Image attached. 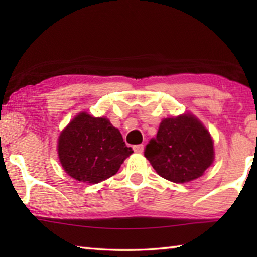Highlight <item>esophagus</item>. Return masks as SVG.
<instances>
[{"mask_svg":"<svg viewBox=\"0 0 257 257\" xmlns=\"http://www.w3.org/2000/svg\"><path fill=\"white\" fill-rule=\"evenodd\" d=\"M134 151L136 152V153H143V151H144V145H143V144L135 145L134 146Z\"/></svg>","mask_w":257,"mask_h":257,"instance_id":"34e87169","label":"esophagus"}]
</instances>
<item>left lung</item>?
Instances as JSON below:
<instances>
[{
    "label": "left lung",
    "instance_id": "left-lung-1",
    "mask_svg": "<svg viewBox=\"0 0 257 257\" xmlns=\"http://www.w3.org/2000/svg\"><path fill=\"white\" fill-rule=\"evenodd\" d=\"M145 158L164 179L188 182L201 177L214 159L213 141L190 114L167 118L145 147Z\"/></svg>",
    "mask_w": 257,
    "mask_h": 257
}]
</instances>
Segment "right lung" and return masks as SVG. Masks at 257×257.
Here are the masks:
<instances>
[{
  "label": "right lung",
  "mask_w": 257,
  "mask_h": 257,
  "mask_svg": "<svg viewBox=\"0 0 257 257\" xmlns=\"http://www.w3.org/2000/svg\"><path fill=\"white\" fill-rule=\"evenodd\" d=\"M58 152L69 176L97 184L114 176L133 150L106 118H94L82 112L61 133Z\"/></svg>",
  "instance_id": "add662e5"
}]
</instances>
